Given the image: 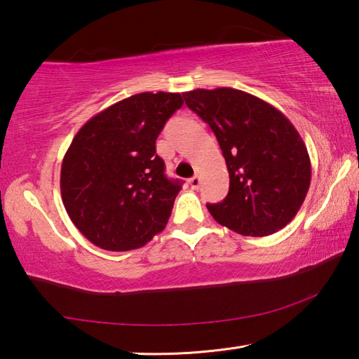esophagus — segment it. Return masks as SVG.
I'll list each match as a JSON object with an SVG mask.
<instances>
[{"instance_id": "esophagus-1", "label": "esophagus", "mask_w": 359, "mask_h": 359, "mask_svg": "<svg viewBox=\"0 0 359 359\" xmlns=\"http://www.w3.org/2000/svg\"><path fill=\"white\" fill-rule=\"evenodd\" d=\"M190 187L193 188V190H198L199 187H201V177L199 175H194V177L190 179Z\"/></svg>"}]
</instances>
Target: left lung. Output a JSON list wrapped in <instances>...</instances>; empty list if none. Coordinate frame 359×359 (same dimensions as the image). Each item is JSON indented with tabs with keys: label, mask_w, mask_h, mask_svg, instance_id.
<instances>
[{
	"label": "left lung",
	"mask_w": 359,
	"mask_h": 359,
	"mask_svg": "<svg viewBox=\"0 0 359 359\" xmlns=\"http://www.w3.org/2000/svg\"><path fill=\"white\" fill-rule=\"evenodd\" d=\"M184 98L214 131L229 172L228 196L208 204L212 217L252 238L287 226L312 177L307 147L293 123L269 102L242 90L196 88Z\"/></svg>",
	"instance_id": "obj_1"
}]
</instances>
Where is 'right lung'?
Segmentation results:
<instances>
[{
  "label": "right lung",
  "instance_id": "obj_1",
  "mask_svg": "<svg viewBox=\"0 0 359 359\" xmlns=\"http://www.w3.org/2000/svg\"><path fill=\"white\" fill-rule=\"evenodd\" d=\"M180 93L145 92L90 118L65 154L60 188L76 228L96 247L135 250L165 229L182 182L165 175L156 137Z\"/></svg>",
  "mask_w": 359,
  "mask_h": 359
}]
</instances>
